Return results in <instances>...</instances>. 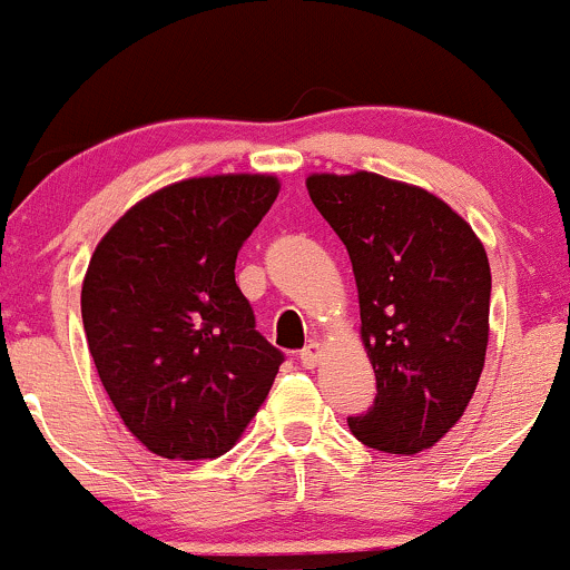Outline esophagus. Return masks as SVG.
I'll return each mask as SVG.
<instances>
[{
	"mask_svg": "<svg viewBox=\"0 0 570 570\" xmlns=\"http://www.w3.org/2000/svg\"><path fill=\"white\" fill-rule=\"evenodd\" d=\"M321 356H324V345L315 343V340H313L309 345H304L302 354H298V360H302L304 367H315L321 362Z\"/></svg>",
	"mask_w": 570,
	"mask_h": 570,
	"instance_id": "1",
	"label": "esophagus"
}]
</instances>
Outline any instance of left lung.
Masks as SVG:
<instances>
[{
    "label": "left lung",
    "instance_id": "8db88e82",
    "mask_svg": "<svg viewBox=\"0 0 570 570\" xmlns=\"http://www.w3.org/2000/svg\"><path fill=\"white\" fill-rule=\"evenodd\" d=\"M307 191L348 249L375 371V401L348 416L351 433L381 453H422L461 420L483 373V244L444 199L384 175H309Z\"/></svg>",
    "mask_w": 570,
    "mask_h": 570
}]
</instances>
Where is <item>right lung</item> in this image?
Returning <instances> with one entry per match:
<instances>
[{"instance_id":"right-lung-1","label":"right lung","mask_w":570,"mask_h":570,"mask_svg":"<svg viewBox=\"0 0 570 570\" xmlns=\"http://www.w3.org/2000/svg\"><path fill=\"white\" fill-rule=\"evenodd\" d=\"M279 195L274 175H208L128 208L81 285L87 345L128 431L169 461L225 455L283 351L255 328L236 257Z\"/></svg>"}]
</instances>
